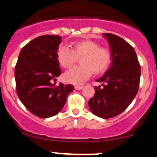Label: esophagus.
I'll use <instances>...</instances> for the list:
<instances>
[{"label":"esophagus","instance_id":"obj_1","mask_svg":"<svg viewBox=\"0 0 157 157\" xmlns=\"http://www.w3.org/2000/svg\"><path fill=\"white\" fill-rule=\"evenodd\" d=\"M82 88H83L82 86H75V89L76 90H81Z\"/></svg>","mask_w":157,"mask_h":157}]
</instances>
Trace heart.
<instances>
[{
	"mask_svg": "<svg viewBox=\"0 0 157 157\" xmlns=\"http://www.w3.org/2000/svg\"><path fill=\"white\" fill-rule=\"evenodd\" d=\"M80 59L81 65L74 67L65 72L64 79L68 83L81 85L90 77L93 71L99 74L105 71L112 60L110 51L99 47L98 43L90 40L78 41L71 46H60L57 50V59L63 67L68 68Z\"/></svg>",
	"mask_w": 157,
	"mask_h": 157,
	"instance_id": "1",
	"label": "heart"
}]
</instances>
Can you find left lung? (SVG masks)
I'll return each instance as SVG.
<instances>
[{"instance_id": "1", "label": "left lung", "mask_w": 157, "mask_h": 157, "mask_svg": "<svg viewBox=\"0 0 157 157\" xmlns=\"http://www.w3.org/2000/svg\"><path fill=\"white\" fill-rule=\"evenodd\" d=\"M109 43L112 63L94 86L95 94L89 107L95 116L109 119L120 115L130 105L139 88L141 66L135 50L120 37L103 34Z\"/></svg>"}]
</instances>
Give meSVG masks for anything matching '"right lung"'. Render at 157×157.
Returning a JSON list of instances; mask_svg holds the SVG:
<instances>
[{"label": "right lung", "instance_id": "add662e5", "mask_svg": "<svg viewBox=\"0 0 157 157\" xmlns=\"http://www.w3.org/2000/svg\"><path fill=\"white\" fill-rule=\"evenodd\" d=\"M62 41L59 35H42L25 45L15 68L16 92L19 100L31 113L48 118L59 113L72 85H56L61 74L57 50Z\"/></svg>", "mask_w": 157, "mask_h": 157}]
</instances>
